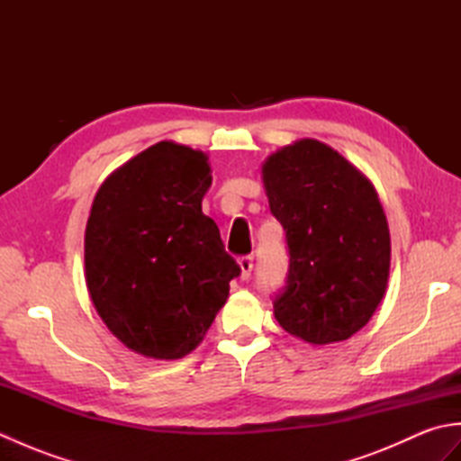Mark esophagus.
Segmentation results:
<instances>
[{"label": "esophagus", "mask_w": 461, "mask_h": 461, "mask_svg": "<svg viewBox=\"0 0 461 461\" xmlns=\"http://www.w3.org/2000/svg\"><path fill=\"white\" fill-rule=\"evenodd\" d=\"M238 266H240V269H241V279L246 281V279H249V276H251V269H253V258H249V256H246V258H240V261H238Z\"/></svg>", "instance_id": "obj_1"}]
</instances>
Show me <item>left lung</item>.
I'll list each match as a JSON object with an SVG mask.
<instances>
[{"instance_id":"left-lung-1","label":"left lung","mask_w":461,"mask_h":461,"mask_svg":"<svg viewBox=\"0 0 461 461\" xmlns=\"http://www.w3.org/2000/svg\"><path fill=\"white\" fill-rule=\"evenodd\" d=\"M261 180L291 256L287 287L273 303L277 322L315 347L350 339L388 287L390 231L375 185L315 139L273 152Z\"/></svg>"}]
</instances>
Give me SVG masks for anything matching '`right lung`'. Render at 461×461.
Listing matches in <instances>:
<instances>
[{"instance_id":"right-lung-1","label":"right lung","mask_w":461,"mask_h":461,"mask_svg":"<svg viewBox=\"0 0 461 461\" xmlns=\"http://www.w3.org/2000/svg\"><path fill=\"white\" fill-rule=\"evenodd\" d=\"M208 154L156 142L106 178L85 230V281L113 335L136 355L178 360L203 340L238 263L202 212Z\"/></svg>"}]
</instances>
